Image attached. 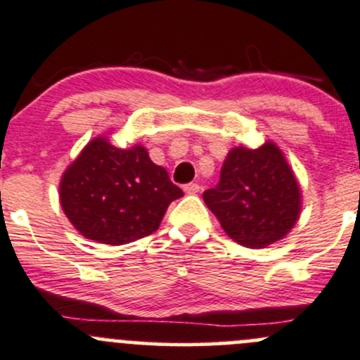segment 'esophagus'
<instances>
[{"instance_id":"obj_1","label":"esophagus","mask_w":360,"mask_h":360,"mask_svg":"<svg viewBox=\"0 0 360 360\" xmlns=\"http://www.w3.org/2000/svg\"><path fill=\"white\" fill-rule=\"evenodd\" d=\"M184 193H186V195H196V193H200V184L196 183L186 184V186H184Z\"/></svg>"}]
</instances>
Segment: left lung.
Listing matches in <instances>:
<instances>
[{
	"instance_id": "8db88e82",
	"label": "left lung",
	"mask_w": 360,
	"mask_h": 360,
	"mask_svg": "<svg viewBox=\"0 0 360 360\" xmlns=\"http://www.w3.org/2000/svg\"><path fill=\"white\" fill-rule=\"evenodd\" d=\"M203 202L231 240L247 248H266L297 224L302 191L281 148L266 141L253 150L231 148L221 181L203 193Z\"/></svg>"
}]
</instances>
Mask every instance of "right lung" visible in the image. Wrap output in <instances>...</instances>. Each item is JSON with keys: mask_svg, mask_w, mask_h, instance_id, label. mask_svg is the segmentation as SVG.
Returning <instances> with one entry per match:
<instances>
[{"mask_svg": "<svg viewBox=\"0 0 360 360\" xmlns=\"http://www.w3.org/2000/svg\"><path fill=\"white\" fill-rule=\"evenodd\" d=\"M183 190L153 164L143 145L117 148L107 136L91 139L60 181V205L88 240L126 245L158 229Z\"/></svg>", "mask_w": 360, "mask_h": 360, "instance_id": "add662e5", "label": "right lung"}]
</instances>
